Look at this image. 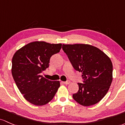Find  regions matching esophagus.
Segmentation results:
<instances>
[{"label": "esophagus", "instance_id": "esophagus-1", "mask_svg": "<svg viewBox=\"0 0 125 125\" xmlns=\"http://www.w3.org/2000/svg\"><path fill=\"white\" fill-rule=\"evenodd\" d=\"M63 83H64V84H69L70 83V81L69 80L66 81H64V82H63Z\"/></svg>", "mask_w": 125, "mask_h": 125}]
</instances>
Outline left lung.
I'll use <instances>...</instances> for the list:
<instances>
[{
	"mask_svg": "<svg viewBox=\"0 0 125 125\" xmlns=\"http://www.w3.org/2000/svg\"><path fill=\"white\" fill-rule=\"evenodd\" d=\"M62 50L83 80L78 83L77 93L73 97L80 104H95L107 93L112 81L113 65L110 59L97 48L88 44L62 45Z\"/></svg>",
	"mask_w": 125,
	"mask_h": 125,
	"instance_id": "1",
	"label": "left lung"
}]
</instances>
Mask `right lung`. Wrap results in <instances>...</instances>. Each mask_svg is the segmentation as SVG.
<instances>
[{"mask_svg": "<svg viewBox=\"0 0 125 125\" xmlns=\"http://www.w3.org/2000/svg\"><path fill=\"white\" fill-rule=\"evenodd\" d=\"M61 44L32 42L18 50L12 58V74L18 89L26 100L36 106L47 104L57 93L60 83L43 77L52 55L60 52Z\"/></svg>", "mask_w": 125, "mask_h": 125, "instance_id": "right-lung-1", "label": "right lung"}]
</instances>
